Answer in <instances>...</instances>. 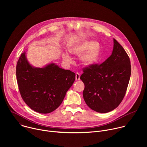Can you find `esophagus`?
Returning <instances> with one entry per match:
<instances>
[{"mask_svg": "<svg viewBox=\"0 0 147 147\" xmlns=\"http://www.w3.org/2000/svg\"><path fill=\"white\" fill-rule=\"evenodd\" d=\"M80 80V74L78 73H76V80L78 81Z\"/></svg>", "mask_w": 147, "mask_h": 147, "instance_id": "34e87169", "label": "esophagus"}]
</instances>
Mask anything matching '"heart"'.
<instances>
[{"label":"heart","instance_id":"b5f03b06","mask_svg":"<svg viewBox=\"0 0 147 147\" xmlns=\"http://www.w3.org/2000/svg\"><path fill=\"white\" fill-rule=\"evenodd\" d=\"M70 53L79 56L81 63L85 66H90L98 60L100 47L98 42L89 40H82L71 44L68 47ZM61 57L66 64H71L73 60L71 55L67 52H63Z\"/></svg>","mask_w":147,"mask_h":147}]
</instances>
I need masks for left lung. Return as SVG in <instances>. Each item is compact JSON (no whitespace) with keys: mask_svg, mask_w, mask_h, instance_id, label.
Wrapping results in <instances>:
<instances>
[{"mask_svg":"<svg viewBox=\"0 0 147 147\" xmlns=\"http://www.w3.org/2000/svg\"><path fill=\"white\" fill-rule=\"evenodd\" d=\"M80 79L84 83L83 98L93 111L105 113L116 109L122 101L131 76L129 56L113 38L111 55L102 64L84 70Z\"/></svg>","mask_w":147,"mask_h":147,"instance_id":"obj_1","label":"left lung"}]
</instances>
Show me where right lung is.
Instances as JSON below:
<instances>
[{
  "instance_id": "obj_1",
  "label": "right lung",
  "mask_w": 147,
  "mask_h": 147,
  "mask_svg": "<svg viewBox=\"0 0 147 147\" xmlns=\"http://www.w3.org/2000/svg\"><path fill=\"white\" fill-rule=\"evenodd\" d=\"M27 51L21 55L16 67L17 81L24 101L33 111L49 113L56 109L75 81L76 74L55 63L43 67L32 66Z\"/></svg>"
}]
</instances>
